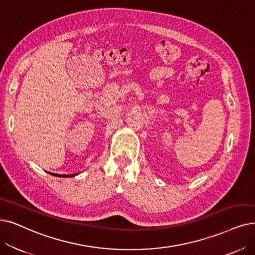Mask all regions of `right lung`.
<instances>
[{
    "instance_id": "right-lung-1",
    "label": "right lung",
    "mask_w": 255,
    "mask_h": 255,
    "mask_svg": "<svg viewBox=\"0 0 255 255\" xmlns=\"http://www.w3.org/2000/svg\"><path fill=\"white\" fill-rule=\"evenodd\" d=\"M51 175H53L55 177H62V178H71V177L76 176V175H57V174H51Z\"/></svg>"
}]
</instances>
